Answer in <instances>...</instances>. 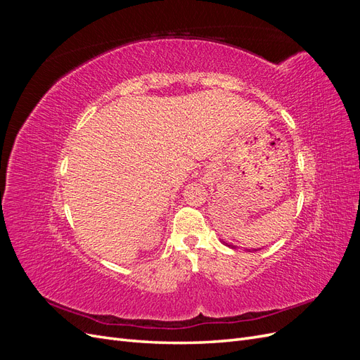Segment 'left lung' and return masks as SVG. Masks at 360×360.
I'll list each match as a JSON object with an SVG mask.
<instances>
[{
  "label": "left lung",
  "mask_w": 360,
  "mask_h": 360,
  "mask_svg": "<svg viewBox=\"0 0 360 360\" xmlns=\"http://www.w3.org/2000/svg\"><path fill=\"white\" fill-rule=\"evenodd\" d=\"M225 245H226V246H230V248H231V245H228V243H225ZM249 250H250V249H249ZM254 250H257V249H254Z\"/></svg>",
  "instance_id": "1"
}]
</instances>
